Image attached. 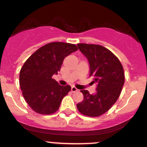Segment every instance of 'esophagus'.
<instances>
[{"instance_id":"obj_1","label":"esophagus","mask_w":147,"mask_h":147,"mask_svg":"<svg viewBox=\"0 0 147 147\" xmlns=\"http://www.w3.org/2000/svg\"><path fill=\"white\" fill-rule=\"evenodd\" d=\"M71 91H72V92H78V89H77L76 87H75V86H72V87H71Z\"/></svg>"}]
</instances>
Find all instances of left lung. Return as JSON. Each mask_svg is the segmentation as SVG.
Listing matches in <instances>:
<instances>
[{
    "mask_svg": "<svg viewBox=\"0 0 147 147\" xmlns=\"http://www.w3.org/2000/svg\"><path fill=\"white\" fill-rule=\"evenodd\" d=\"M78 46L89 61V77L93 78L92 84H96V92L90 94L87 90H81L84 100L77 108L86 116H100L118 100L124 85V69L118 58L106 48L86 44Z\"/></svg>",
    "mask_w": 147,
    "mask_h": 147,
    "instance_id": "1",
    "label": "left lung"
}]
</instances>
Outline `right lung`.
Returning a JSON list of instances; mask_svg holds the SVG:
<instances>
[{
    "mask_svg": "<svg viewBox=\"0 0 147 147\" xmlns=\"http://www.w3.org/2000/svg\"><path fill=\"white\" fill-rule=\"evenodd\" d=\"M78 49L68 43H49L24 63L20 72V86L25 101L37 113L50 115L59 109L71 87L60 85L52 76L59 72L64 58Z\"/></svg>",
    "mask_w": 147,
    "mask_h": 147,
    "instance_id": "1",
    "label": "right lung"
}]
</instances>
